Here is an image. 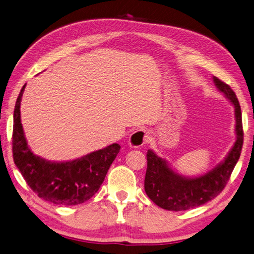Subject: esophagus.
Returning a JSON list of instances; mask_svg holds the SVG:
<instances>
[{"mask_svg": "<svg viewBox=\"0 0 254 254\" xmlns=\"http://www.w3.org/2000/svg\"><path fill=\"white\" fill-rule=\"evenodd\" d=\"M148 139V131L146 129H137L134 130L128 140V145L132 148H137L143 145Z\"/></svg>", "mask_w": 254, "mask_h": 254, "instance_id": "obj_1", "label": "esophagus"}]
</instances>
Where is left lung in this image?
<instances>
[{
  "label": "left lung",
  "mask_w": 254,
  "mask_h": 254,
  "mask_svg": "<svg viewBox=\"0 0 254 254\" xmlns=\"http://www.w3.org/2000/svg\"><path fill=\"white\" fill-rule=\"evenodd\" d=\"M213 82L235 108V132L236 141L225 159L207 174L188 178L172 170L166 160L152 150L146 153L147 168L144 190L150 199L160 208L170 211H183L203 205L218 196L223 189L240 157L244 143L243 120L238 99L233 89L218 77Z\"/></svg>",
  "instance_id": "obj_1"
}]
</instances>
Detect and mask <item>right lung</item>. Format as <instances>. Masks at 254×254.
<instances>
[{
	"instance_id": "1",
	"label": "right lung",
	"mask_w": 254,
	"mask_h": 254,
	"mask_svg": "<svg viewBox=\"0 0 254 254\" xmlns=\"http://www.w3.org/2000/svg\"><path fill=\"white\" fill-rule=\"evenodd\" d=\"M24 87L14 110L13 157L24 180L40 198L55 205L74 206L90 199L103 183L121 145L113 143L102 150L70 162H51L33 154L24 137L20 103Z\"/></svg>"
}]
</instances>
